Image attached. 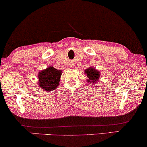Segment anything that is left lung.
<instances>
[{"instance_id":"1","label":"left lung","mask_w":147,"mask_h":147,"mask_svg":"<svg viewBox=\"0 0 147 147\" xmlns=\"http://www.w3.org/2000/svg\"><path fill=\"white\" fill-rule=\"evenodd\" d=\"M85 74L88 78L87 82L89 84H97V82L99 81V78L100 77V72L96 70L93 67L86 69L85 70Z\"/></svg>"}]
</instances>
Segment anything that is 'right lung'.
Here are the masks:
<instances>
[{
    "instance_id": "add662e5",
    "label": "right lung",
    "mask_w": 147,
    "mask_h": 147,
    "mask_svg": "<svg viewBox=\"0 0 147 147\" xmlns=\"http://www.w3.org/2000/svg\"><path fill=\"white\" fill-rule=\"evenodd\" d=\"M61 74L62 71L61 70L52 66L48 67L46 69L39 72V86L43 90L53 91L59 86Z\"/></svg>"
}]
</instances>
